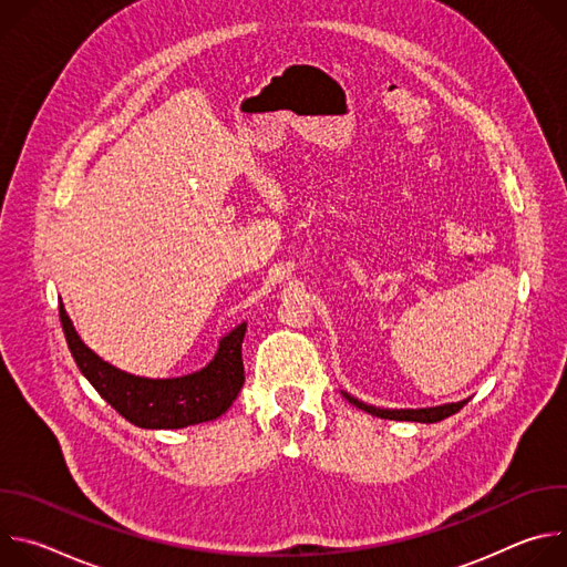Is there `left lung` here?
Here are the masks:
<instances>
[{
    "label": "left lung",
    "mask_w": 567,
    "mask_h": 567,
    "mask_svg": "<svg viewBox=\"0 0 567 567\" xmlns=\"http://www.w3.org/2000/svg\"><path fill=\"white\" fill-rule=\"evenodd\" d=\"M346 396H348V401H350V403H354L357 409H361V411H365V413H370V415H377V417H381V420H396V422H424V424L442 422V420H446V417L455 415V413L464 406V403L468 401V399H464V401H457V403H446V406L417 409V411H381V409H374V406H365V403L357 401V399H354V396H350V394H346Z\"/></svg>",
    "instance_id": "8db88e82"
}]
</instances>
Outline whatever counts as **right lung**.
<instances>
[{"label": "right lung", "instance_id": "1", "mask_svg": "<svg viewBox=\"0 0 567 567\" xmlns=\"http://www.w3.org/2000/svg\"><path fill=\"white\" fill-rule=\"evenodd\" d=\"M60 322L80 372L121 417L138 429H184L217 420L245 383L241 341L247 322L219 341L215 359L204 370L179 379H141L121 372L80 341L64 307H60Z\"/></svg>", "mask_w": 567, "mask_h": 567}]
</instances>
